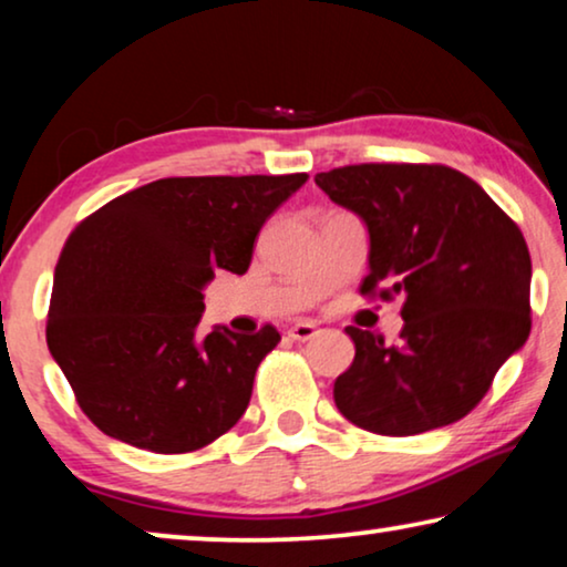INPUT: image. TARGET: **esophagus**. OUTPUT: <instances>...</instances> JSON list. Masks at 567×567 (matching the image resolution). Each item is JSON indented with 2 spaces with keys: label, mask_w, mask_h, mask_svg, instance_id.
Listing matches in <instances>:
<instances>
[{
  "label": "esophagus",
  "mask_w": 567,
  "mask_h": 567,
  "mask_svg": "<svg viewBox=\"0 0 567 567\" xmlns=\"http://www.w3.org/2000/svg\"><path fill=\"white\" fill-rule=\"evenodd\" d=\"M317 336V328L312 322H297L289 328V338L291 340H299V343H305V340H312Z\"/></svg>",
  "instance_id": "esophagus-1"
}]
</instances>
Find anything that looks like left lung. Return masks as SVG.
Segmentation results:
<instances>
[{
    "instance_id": "8db88e82",
    "label": "left lung",
    "mask_w": 567,
    "mask_h": 567,
    "mask_svg": "<svg viewBox=\"0 0 567 567\" xmlns=\"http://www.w3.org/2000/svg\"><path fill=\"white\" fill-rule=\"evenodd\" d=\"M315 183L369 227L367 299L402 297L400 343L346 328L351 369L340 413L379 436L456 423L491 390L532 330V258L518 224L460 169L363 162Z\"/></svg>"
}]
</instances>
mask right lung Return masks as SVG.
Returning a JSON list of instances; mask_svg holds the SVG:
<instances>
[{"label":"right lung","mask_w":567,"mask_h":567,"mask_svg":"<svg viewBox=\"0 0 567 567\" xmlns=\"http://www.w3.org/2000/svg\"><path fill=\"white\" fill-rule=\"evenodd\" d=\"M293 175L162 177L82 219L59 255L49 351L105 436L157 454L198 452L250 405L278 330L200 336L204 286L243 276Z\"/></svg>","instance_id":"right-lung-1"}]
</instances>
